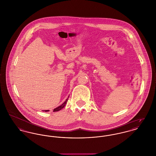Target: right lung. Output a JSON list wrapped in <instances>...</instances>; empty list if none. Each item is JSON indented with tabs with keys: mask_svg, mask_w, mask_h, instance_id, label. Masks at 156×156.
Returning a JSON list of instances; mask_svg holds the SVG:
<instances>
[{
	"mask_svg": "<svg viewBox=\"0 0 156 156\" xmlns=\"http://www.w3.org/2000/svg\"><path fill=\"white\" fill-rule=\"evenodd\" d=\"M68 98L65 101V102L63 103V104H62L60 106H58V107H57L56 108H55V109H54V110H53V112H57V111H60V110H61L62 109L64 106H65V105H66V104H67V101H68ZM50 110H44V111H44V112H48V111H49Z\"/></svg>",
	"mask_w": 156,
	"mask_h": 156,
	"instance_id": "right-lung-1",
	"label": "right lung"
}]
</instances>
